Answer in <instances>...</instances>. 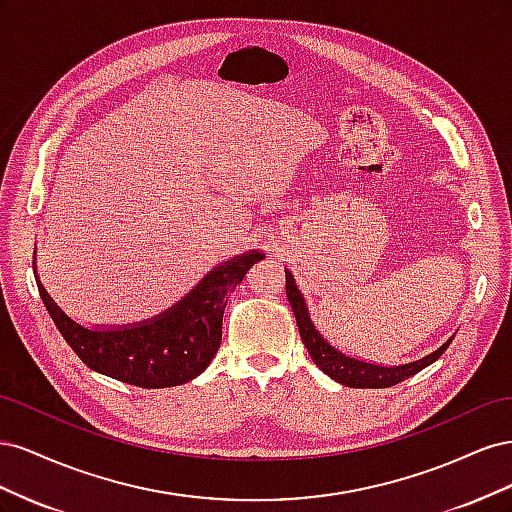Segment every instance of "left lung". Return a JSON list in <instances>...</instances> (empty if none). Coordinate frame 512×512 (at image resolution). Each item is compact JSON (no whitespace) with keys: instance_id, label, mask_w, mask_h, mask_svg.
<instances>
[{"instance_id":"1","label":"left lung","mask_w":512,"mask_h":512,"mask_svg":"<svg viewBox=\"0 0 512 512\" xmlns=\"http://www.w3.org/2000/svg\"><path fill=\"white\" fill-rule=\"evenodd\" d=\"M286 294H288V301L292 305L294 318H297L301 339H303L309 356H312V361L324 371V374L331 376L339 384L352 386V389H389V386H395L399 382H404L406 378H412L414 374H418V371L425 369L433 361H438L444 354V350L448 348V344L453 342V339H448L442 348L431 352L429 356H425V359L401 365V367H380V365L356 361L339 350H335L329 342H324L322 335L312 324V320H309L305 299L299 292L297 284H294V277L290 271H286Z\"/></svg>"}]
</instances>
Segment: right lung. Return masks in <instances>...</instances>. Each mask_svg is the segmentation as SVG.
<instances>
[{
	"mask_svg": "<svg viewBox=\"0 0 512 512\" xmlns=\"http://www.w3.org/2000/svg\"><path fill=\"white\" fill-rule=\"evenodd\" d=\"M262 258L260 252H252L226 262L179 305L130 329H85L61 312L40 280L38 290L55 327L87 367L141 389H166L190 382L207 369L222 344L228 297Z\"/></svg>",
	"mask_w": 512,
	"mask_h": 512,
	"instance_id": "right-lung-1",
	"label": "right lung"
}]
</instances>
